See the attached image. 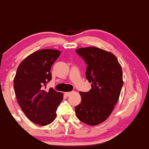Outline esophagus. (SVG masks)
<instances>
[{
    "label": "esophagus",
    "instance_id": "34e87169",
    "mask_svg": "<svg viewBox=\"0 0 149 149\" xmlns=\"http://www.w3.org/2000/svg\"><path fill=\"white\" fill-rule=\"evenodd\" d=\"M71 93V92H66V93H65V96H69V95Z\"/></svg>",
    "mask_w": 149,
    "mask_h": 149
}]
</instances>
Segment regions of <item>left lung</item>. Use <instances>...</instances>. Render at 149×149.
I'll return each instance as SVG.
<instances>
[{"label": "left lung", "mask_w": 149, "mask_h": 149, "mask_svg": "<svg viewBox=\"0 0 149 149\" xmlns=\"http://www.w3.org/2000/svg\"><path fill=\"white\" fill-rule=\"evenodd\" d=\"M86 64V78L91 84L88 92L80 93L82 100L75 107L77 118L94 126L105 121L119 99L122 86V70L112 53L97 47L77 49Z\"/></svg>", "instance_id": "obj_1"}]
</instances>
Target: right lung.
Here are the masks:
<instances>
[{
    "label": "right lung",
    "instance_id": "right-lung-1",
    "mask_svg": "<svg viewBox=\"0 0 149 149\" xmlns=\"http://www.w3.org/2000/svg\"><path fill=\"white\" fill-rule=\"evenodd\" d=\"M61 52L41 49L27 56L18 66L14 87L20 108L35 124L46 126L56 117V110L63 99V94L53 88L45 91L52 80L51 68Z\"/></svg>",
    "mask_w": 149,
    "mask_h": 149
}]
</instances>
